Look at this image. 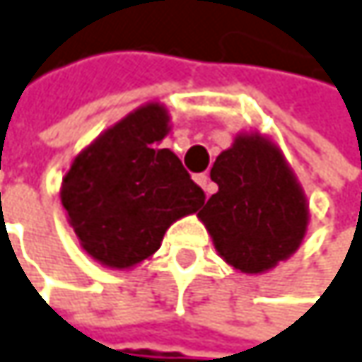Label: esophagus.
I'll return each mask as SVG.
<instances>
[{"instance_id":"esophagus-1","label":"esophagus","mask_w":362,"mask_h":362,"mask_svg":"<svg viewBox=\"0 0 362 362\" xmlns=\"http://www.w3.org/2000/svg\"><path fill=\"white\" fill-rule=\"evenodd\" d=\"M194 182L205 190V194H207V197H209V194L215 190L214 184H211V180H209V176H207V174H197V176H194Z\"/></svg>"}]
</instances>
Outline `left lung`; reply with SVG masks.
Returning <instances> with one entry per match:
<instances>
[{"instance_id": "obj_1", "label": "left lung", "mask_w": 362, "mask_h": 362, "mask_svg": "<svg viewBox=\"0 0 362 362\" xmlns=\"http://www.w3.org/2000/svg\"><path fill=\"white\" fill-rule=\"evenodd\" d=\"M217 192L199 214L217 255L243 274L290 259L309 228L307 194L279 145L259 130L238 132L211 168Z\"/></svg>"}]
</instances>
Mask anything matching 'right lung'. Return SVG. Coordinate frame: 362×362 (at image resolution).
Listing matches in <instances>:
<instances>
[{
    "instance_id": "add662e5",
    "label": "right lung",
    "mask_w": 362,
    "mask_h": 362,
    "mask_svg": "<svg viewBox=\"0 0 362 362\" xmlns=\"http://www.w3.org/2000/svg\"><path fill=\"white\" fill-rule=\"evenodd\" d=\"M170 130V110L148 101L86 145L62 178L68 223L103 267H136L174 221L205 203L176 153L159 147Z\"/></svg>"
}]
</instances>
